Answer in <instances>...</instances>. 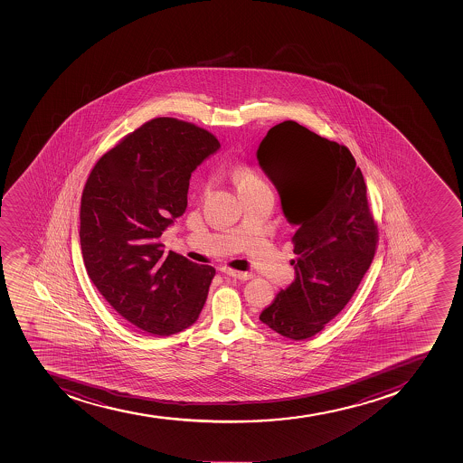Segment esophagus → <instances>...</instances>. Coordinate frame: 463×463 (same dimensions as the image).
I'll return each mask as SVG.
<instances>
[{
  "label": "esophagus",
  "instance_id": "esophagus-1",
  "mask_svg": "<svg viewBox=\"0 0 463 463\" xmlns=\"http://www.w3.org/2000/svg\"><path fill=\"white\" fill-rule=\"evenodd\" d=\"M222 273L228 274L231 278L240 279V280H249L251 278L250 273H246V271H237V269H222Z\"/></svg>",
  "mask_w": 463,
  "mask_h": 463
}]
</instances>
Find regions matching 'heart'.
<instances>
[{
	"label": "heart",
	"mask_w": 463,
	"mask_h": 463,
	"mask_svg": "<svg viewBox=\"0 0 463 463\" xmlns=\"http://www.w3.org/2000/svg\"><path fill=\"white\" fill-rule=\"evenodd\" d=\"M233 178L237 181V185L240 190L253 189V187H262L267 185L264 178L256 174L250 167H237L233 172Z\"/></svg>",
	"instance_id": "b5f03b06"
}]
</instances>
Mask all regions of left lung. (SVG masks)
<instances>
[{
    "instance_id": "left-lung-1",
    "label": "left lung",
    "mask_w": 463,
    "mask_h": 463,
    "mask_svg": "<svg viewBox=\"0 0 463 463\" xmlns=\"http://www.w3.org/2000/svg\"><path fill=\"white\" fill-rule=\"evenodd\" d=\"M256 156L297 226L296 280L260 319L288 339H308L344 310L373 260L378 226L364 178L346 146L296 121L269 128Z\"/></svg>"
}]
</instances>
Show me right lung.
Instances as JSON below:
<instances>
[{
	"instance_id": "obj_1",
	"label": "right lung",
	"mask_w": 463,
	"mask_h": 463,
	"mask_svg": "<svg viewBox=\"0 0 463 463\" xmlns=\"http://www.w3.org/2000/svg\"><path fill=\"white\" fill-rule=\"evenodd\" d=\"M219 146L205 128L160 117L101 156L85 183L87 273L119 317L150 335L184 330L207 299L216 269L165 253L159 238L185 212L192 172Z\"/></svg>"
}]
</instances>
